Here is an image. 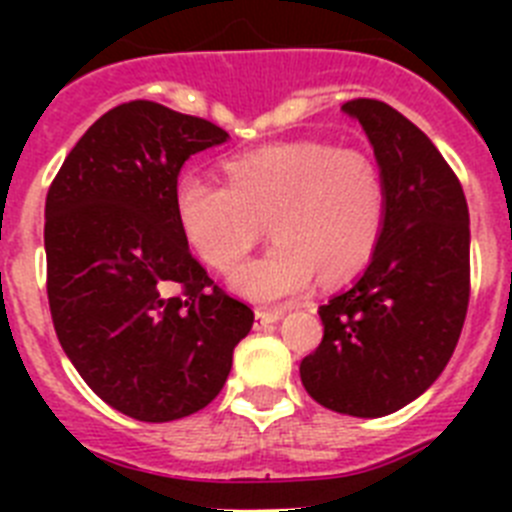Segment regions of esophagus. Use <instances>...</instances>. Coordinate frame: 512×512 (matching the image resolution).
I'll return each instance as SVG.
<instances>
[{
	"mask_svg": "<svg viewBox=\"0 0 512 512\" xmlns=\"http://www.w3.org/2000/svg\"><path fill=\"white\" fill-rule=\"evenodd\" d=\"M279 318H282V315H279V312L259 310V312H256V328H269V325L277 323Z\"/></svg>",
	"mask_w": 512,
	"mask_h": 512,
	"instance_id": "esophagus-1",
	"label": "esophagus"
}]
</instances>
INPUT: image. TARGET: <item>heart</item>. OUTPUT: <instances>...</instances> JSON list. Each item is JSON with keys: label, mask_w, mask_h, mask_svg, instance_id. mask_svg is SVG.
I'll return each mask as SVG.
<instances>
[{"label": "heart", "mask_w": 512, "mask_h": 512, "mask_svg": "<svg viewBox=\"0 0 512 512\" xmlns=\"http://www.w3.org/2000/svg\"><path fill=\"white\" fill-rule=\"evenodd\" d=\"M225 174L228 184L184 176L174 210L189 248L223 274L272 228L278 246L230 277L246 300L282 305L318 274L323 282L351 277L377 251L387 184L369 153L297 140L230 158Z\"/></svg>", "instance_id": "heart-1"}]
</instances>
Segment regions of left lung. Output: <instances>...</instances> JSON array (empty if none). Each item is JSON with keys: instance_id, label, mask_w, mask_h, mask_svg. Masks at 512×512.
<instances>
[{"instance_id": "8db88e82", "label": "left lung", "mask_w": 512, "mask_h": 512, "mask_svg": "<svg viewBox=\"0 0 512 512\" xmlns=\"http://www.w3.org/2000/svg\"><path fill=\"white\" fill-rule=\"evenodd\" d=\"M387 184L382 238L359 282L320 305L300 377L323 408L382 418L449 364L469 307V207L431 138L379 99H351Z\"/></svg>"}]
</instances>
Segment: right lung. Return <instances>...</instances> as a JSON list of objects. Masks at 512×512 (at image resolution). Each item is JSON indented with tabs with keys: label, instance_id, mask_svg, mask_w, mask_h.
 Returning <instances> with one entry per match:
<instances>
[{
	"label": "right lung",
	"instance_id": "obj_1",
	"mask_svg": "<svg viewBox=\"0 0 512 512\" xmlns=\"http://www.w3.org/2000/svg\"><path fill=\"white\" fill-rule=\"evenodd\" d=\"M225 140L210 120L125 102L81 135L45 197L58 341L94 395L135 420L210 405L253 325L194 259L174 210L184 161Z\"/></svg>",
	"mask_w": 512,
	"mask_h": 512
}]
</instances>
